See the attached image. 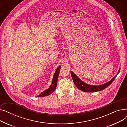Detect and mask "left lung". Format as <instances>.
Returning a JSON list of instances; mask_svg holds the SVG:
<instances>
[{
    "instance_id": "obj_1",
    "label": "left lung",
    "mask_w": 127,
    "mask_h": 127,
    "mask_svg": "<svg viewBox=\"0 0 127 127\" xmlns=\"http://www.w3.org/2000/svg\"><path fill=\"white\" fill-rule=\"evenodd\" d=\"M120 69H121V68L119 69V70L117 72V75H115L114 77H113L111 80H110L109 82H106L105 83H104L101 85H92L86 83L83 81H82L79 78H78V76L75 74L74 72L70 71V74H71L72 79L73 80V81H74L75 84L76 85V86H77V88L78 89L84 92H95L102 91L104 89L107 88L108 86H109L113 82V81L114 80V79L116 77L117 75L119 74Z\"/></svg>"
}]
</instances>
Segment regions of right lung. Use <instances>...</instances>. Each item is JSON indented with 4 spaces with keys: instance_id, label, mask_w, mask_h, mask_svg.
<instances>
[{
    "instance_id": "obj_1",
    "label": "right lung",
    "mask_w": 127,
    "mask_h": 127,
    "mask_svg": "<svg viewBox=\"0 0 127 127\" xmlns=\"http://www.w3.org/2000/svg\"><path fill=\"white\" fill-rule=\"evenodd\" d=\"M61 66H59V67H57V68L56 69V70L55 72L54 75H53V79L52 81V83L50 85V86H49V88L47 89L46 90L43 91V92H42L41 94H40L39 95L37 96V97H45V96H48L49 95H50L51 94L54 92L56 89L57 87V81H58V76L59 75L60 73V70L61 69Z\"/></svg>"
}]
</instances>
